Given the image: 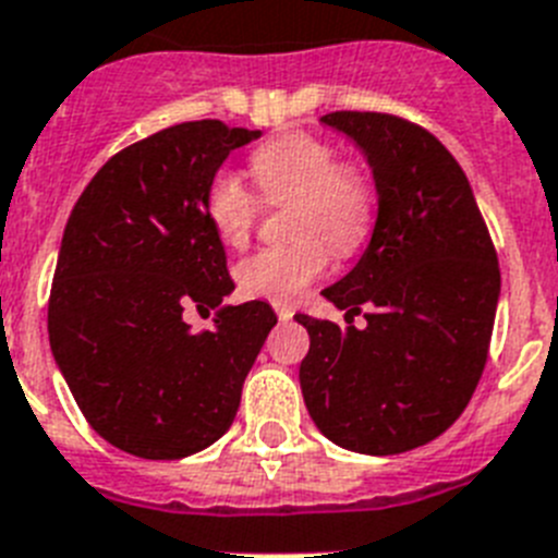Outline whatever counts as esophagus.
Instances as JSON below:
<instances>
[{
  "mask_svg": "<svg viewBox=\"0 0 558 558\" xmlns=\"http://www.w3.org/2000/svg\"><path fill=\"white\" fill-rule=\"evenodd\" d=\"M275 315H278V320H292L294 308L292 306H283V303H278V306H275Z\"/></svg>",
  "mask_w": 558,
  "mask_h": 558,
  "instance_id": "1",
  "label": "esophagus"
}]
</instances>
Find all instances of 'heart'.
I'll use <instances>...</instances> for the list:
<instances>
[{
	"label": "heart",
	"mask_w": 558,
	"mask_h": 558,
	"mask_svg": "<svg viewBox=\"0 0 558 558\" xmlns=\"http://www.w3.org/2000/svg\"><path fill=\"white\" fill-rule=\"evenodd\" d=\"M266 204L292 201L287 218L294 241L243 257L235 269L246 298L269 303L301 301L329 257H349L366 246L377 221V190L368 172L343 161L340 149L312 133H289L257 147L250 158ZM260 198L232 170H218L204 186V215L218 241L246 246L260 221Z\"/></svg>",
	"instance_id": "obj_1"
}]
</instances>
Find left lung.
Masks as SVG:
<instances>
[{
	"instance_id": "8db88e82",
	"label": "left lung",
	"mask_w": 558,
	"mask_h": 558,
	"mask_svg": "<svg viewBox=\"0 0 558 558\" xmlns=\"http://www.w3.org/2000/svg\"><path fill=\"white\" fill-rule=\"evenodd\" d=\"M320 121L366 153L380 209L360 264L323 289L349 326L294 315L308 331L303 400L337 446L411 451L465 411L482 377L499 301L494 241L437 135L391 112L337 110ZM360 311L363 330L350 326Z\"/></svg>"
}]
</instances>
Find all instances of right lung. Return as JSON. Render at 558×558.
Listing matches in <instances>:
<instances>
[{"instance_id": "obj_1", "label": "right lung", "mask_w": 558, "mask_h": 558, "mask_svg": "<svg viewBox=\"0 0 558 558\" xmlns=\"http://www.w3.org/2000/svg\"><path fill=\"white\" fill-rule=\"evenodd\" d=\"M257 135L218 119L158 130L93 175L64 227L50 349L90 428L142 460H181L227 434L278 323L264 301L223 306L201 335L184 320L235 289L204 186Z\"/></svg>"}]
</instances>
